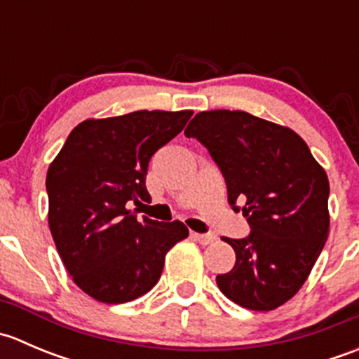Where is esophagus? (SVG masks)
<instances>
[{
  "label": "esophagus",
  "instance_id": "obj_1",
  "mask_svg": "<svg viewBox=\"0 0 359 359\" xmlns=\"http://www.w3.org/2000/svg\"><path fill=\"white\" fill-rule=\"evenodd\" d=\"M191 238L194 241H198L200 245H210L212 241H215V234H198V233H191Z\"/></svg>",
  "mask_w": 359,
  "mask_h": 359
}]
</instances>
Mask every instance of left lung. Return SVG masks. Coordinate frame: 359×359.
<instances>
[{
    "mask_svg": "<svg viewBox=\"0 0 359 359\" xmlns=\"http://www.w3.org/2000/svg\"><path fill=\"white\" fill-rule=\"evenodd\" d=\"M184 133L208 149L250 226L241 240L224 238L236 264L217 276L220 292L247 309H276L300 290L328 238L327 173L293 130L245 111L198 112Z\"/></svg>",
    "mask_w": 359,
    "mask_h": 359,
    "instance_id": "1",
    "label": "left lung"
}]
</instances>
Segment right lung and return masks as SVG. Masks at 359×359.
<instances>
[{
	"instance_id": "1",
	"label": "right lung",
	"mask_w": 359,
	"mask_h": 359,
	"mask_svg": "<svg viewBox=\"0 0 359 359\" xmlns=\"http://www.w3.org/2000/svg\"><path fill=\"white\" fill-rule=\"evenodd\" d=\"M193 111H135L86 119L69 133L46 173L48 226L72 281L104 304H123L158 283L165 255L189 236L179 220H137L149 200L147 166Z\"/></svg>"
}]
</instances>
